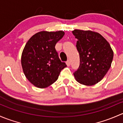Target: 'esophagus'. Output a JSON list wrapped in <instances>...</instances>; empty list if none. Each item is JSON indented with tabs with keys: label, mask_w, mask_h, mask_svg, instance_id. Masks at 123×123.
<instances>
[{
	"label": "esophagus",
	"mask_w": 123,
	"mask_h": 123,
	"mask_svg": "<svg viewBox=\"0 0 123 123\" xmlns=\"http://www.w3.org/2000/svg\"><path fill=\"white\" fill-rule=\"evenodd\" d=\"M66 64H67V66H69L70 65V61L69 60H68V61L66 62Z\"/></svg>",
	"instance_id": "34e87169"
}]
</instances>
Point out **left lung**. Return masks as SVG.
<instances>
[{
    "instance_id": "8db88e82",
    "label": "left lung",
    "mask_w": 123,
    "mask_h": 123,
    "mask_svg": "<svg viewBox=\"0 0 123 123\" xmlns=\"http://www.w3.org/2000/svg\"><path fill=\"white\" fill-rule=\"evenodd\" d=\"M80 65L73 74L80 84L92 86L100 82L108 72L114 53L104 37L97 32L74 30Z\"/></svg>"
}]
</instances>
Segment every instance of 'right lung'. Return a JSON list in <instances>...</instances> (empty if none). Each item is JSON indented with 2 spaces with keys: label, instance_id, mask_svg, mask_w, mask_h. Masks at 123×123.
Listing matches in <instances>:
<instances>
[{
  "label": "right lung",
  "instance_id": "1",
  "mask_svg": "<svg viewBox=\"0 0 123 123\" xmlns=\"http://www.w3.org/2000/svg\"><path fill=\"white\" fill-rule=\"evenodd\" d=\"M64 32L43 31L32 35L25 44L21 64L27 79L39 88H45L57 80L60 72L67 66L62 62L55 49Z\"/></svg>",
  "mask_w": 123,
  "mask_h": 123
}]
</instances>
